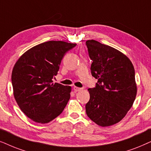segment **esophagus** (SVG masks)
<instances>
[{
	"label": "esophagus",
	"mask_w": 151,
	"mask_h": 151,
	"mask_svg": "<svg viewBox=\"0 0 151 151\" xmlns=\"http://www.w3.org/2000/svg\"><path fill=\"white\" fill-rule=\"evenodd\" d=\"M73 89L74 90V92H79V91H81L82 90V88H78V87H76V86H74L73 88Z\"/></svg>",
	"instance_id": "1"
}]
</instances>
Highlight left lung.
I'll return each mask as SVG.
<instances>
[{
	"label": "left lung",
	"instance_id": "obj_1",
	"mask_svg": "<svg viewBox=\"0 0 151 151\" xmlns=\"http://www.w3.org/2000/svg\"><path fill=\"white\" fill-rule=\"evenodd\" d=\"M86 43L92 60V75L98 79L96 87L88 90L86 114L102 127L114 125L126 115L135 99L137 88L133 65L115 48L94 40Z\"/></svg>",
	"mask_w": 151,
	"mask_h": 151
}]
</instances>
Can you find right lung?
I'll return each instance as SVG.
<instances>
[{"label": "right lung", "mask_w": 151, "mask_h": 151, "mask_svg": "<svg viewBox=\"0 0 151 151\" xmlns=\"http://www.w3.org/2000/svg\"><path fill=\"white\" fill-rule=\"evenodd\" d=\"M77 44L50 41L34 46L16 62L12 72L14 99L32 121L47 124L63 112L71 86L53 83L61 60Z\"/></svg>", "instance_id": "1"}]
</instances>
